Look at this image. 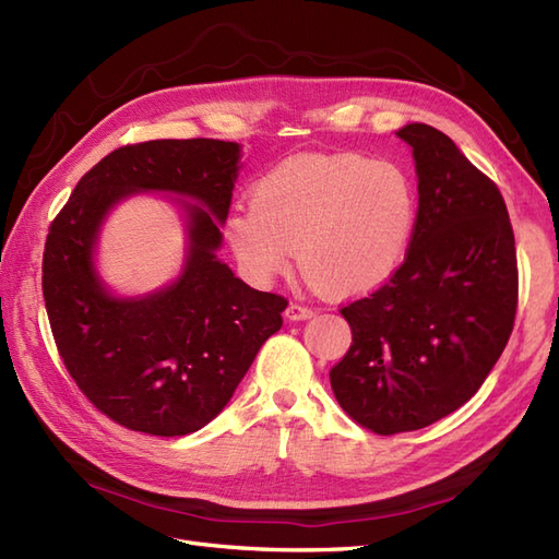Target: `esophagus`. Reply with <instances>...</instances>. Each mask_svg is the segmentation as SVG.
<instances>
[{
  "label": "esophagus",
  "mask_w": 559,
  "mask_h": 559,
  "mask_svg": "<svg viewBox=\"0 0 559 559\" xmlns=\"http://www.w3.org/2000/svg\"><path fill=\"white\" fill-rule=\"evenodd\" d=\"M314 312L310 310V307H305L300 302H290L286 307V319H290V322H302V319H310Z\"/></svg>",
  "instance_id": "obj_1"
}]
</instances>
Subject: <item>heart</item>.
Returning a JSON list of instances; mask_svg holds the SVG:
<instances>
[{"label": "heart", "mask_w": 559, "mask_h": 559, "mask_svg": "<svg viewBox=\"0 0 559 559\" xmlns=\"http://www.w3.org/2000/svg\"><path fill=\"white\" fill-rule=\"evenodd\" d=\"M418 221V189L396 160L362 153H300L249 189L225 218V240L249 281L288 269L331 298L382 288L401 269Z\"/></svg>", "instance_id": "1"}]
</instances>
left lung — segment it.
I'll return each mask as SVG.
<instances>
[{
  "label": "left lung",
  "mask_w": 559,
  "mask_h": 559,
  "mask_svg": "<svg viewBox=\"0 0 559 559\" xmlns=\"http://www.w3.org/2000/svg\"><path fill=\"white\" fill-rule=\"evenodd\" d=\"M418 221L386 286L343 307L353 346L329 372L355 423L420 430L461 408L492 372L516 314V247L504 199L447 134L413 122Z\"/></svg>",
  "instance_id": "1"
}]
</instances>
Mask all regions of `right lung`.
<instances>
[{
  "instance_id": "obj_1",
  "label": "right lung",
  "mask_w": 559,
  "mask_h": 559,
  "mask_svg": "<svg viewBox=\"0 0 559 559\" xmlns=\"http://www.w3.org/2000/svg\"><path fill=\"white\" fill-rule=\"evenodd\" d=\"M240 158V144L218 139L122 146L81 177L47 233L43 298L57 350L93 406L129 430H201L283 324L286 298L249 288L218 259ZM136 193L176 197L186 259L163 289L117 296L97 269L99 230Z\"/></svg>"
}]
</instances>
